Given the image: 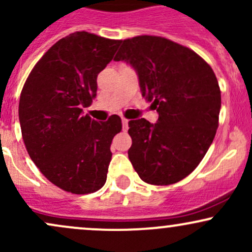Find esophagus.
<instances>
[{
    "instance_id": "34e87169",
    "label": "esophagus",
    "mask_w": 252,
    "mask_h": 252,
    "mask_svg": "<svg viewBox=\"0 0 252 252\" xmlns=\"http://www.w3.org/2000/svg\"><path fill=\"white\" fill-rule=\"evenodd\" d=\"M128 122L129 121L126 120V118H122V126H123L124 131H126V130H128Z\"/></svg>"
}]
</instances>
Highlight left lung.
<instances>
[{
  "label": "left lung",
  "instance_id": "obj_1",
  "mask_svg": "<svg viewBox=\"0 0 252 252\" xmlns=\"http://www.w3.org/2000/svg\"><path fill=\"white\" fill-rule=\"evenodd\" d=\"M137 72L158 120L129 121V160L144 182L164 186L196 168L219 124L220 89L211 66L189 47L155 35L123 40L115 59Z\"/></svg>",
  "mask_w": 252,
  "mask_h": 252
}]
</instances>
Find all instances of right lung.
I'll use <instances>...</instances> for the list:
<instances>
[{
  "label": "right lung",
  "mask_w": 252,
  "mask_h": 252,
  "mask_svg": "<svg viewBox=\"0 0 252 252\" xmlns=\"http://www.w3.org/2000/svg\"><path fill=\"white\" fill-rule=\"evenodd\" d=\"M121 40L88 32L63 37L35 63L19 103L28 154L40 172L66 192L89 194L106 181L112 138L122 121L97 122L83 108L97 94V76L111 62Z\"/></svg>",
  "instance_id": "right-lung-1"
}]
</instances>
